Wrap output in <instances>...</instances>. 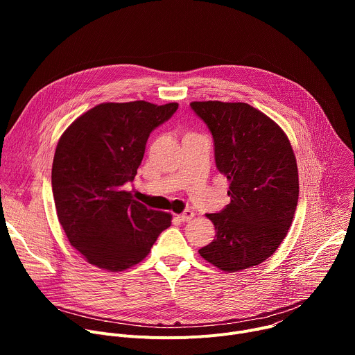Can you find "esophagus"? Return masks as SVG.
<instances>
[{"instance_id":"esophagus-1","label":"esophagus","mask_w":355,"mask_h":355,"mask_svg":"<svg viewBox=\"0 0 355 355\" xmlns=\"http://www.w3.org/2000/svg\"><path fill=\"white\" fill-rule=\"evenodd\" d=\"M195 216V214H193V211H185L184 214H181V215H178V218H180V220H182V222H189L192 218Z\"/></svg>"}]
</instances>
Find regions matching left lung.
Wrapping results in <instances>:
<instances>
[{
	"label": "left lung",
	"mask_w": 355,
	"mask_h": 355,
	"mask_svg": "<svg viewBox=\"0 0 355 355\" xmlns=\"http://www.w3.org/2000/svg\"><path fill=\"white\" fill-rule=\"evenodd\" d=\"M215 143V162L229 181L230 204L207 214L216 234L200 257L226 272L254 267L274 254L292 223L297 166L285 132L244 103L193 101Z\"/></svg>",
	"instance_id": "1"
}]
</instances>
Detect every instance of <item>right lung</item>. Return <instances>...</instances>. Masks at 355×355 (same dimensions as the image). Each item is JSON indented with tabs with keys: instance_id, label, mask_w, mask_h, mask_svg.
Returning a JSON list of instances; mask_svg holds the SVG:
<instances>
[{
	"instance_id": "obj_1",
	"label": "right lung",
	"mask_w": 355,
	"mask_h": 355,
	"mask_svg": "<svg viewBox=\"0 0 355 355\" xmlns=\"http://www.w3.org/2000/svg\"><path fill=\"white\" fill-rule=\"evenodd\" d=\"M178 104H99L62 135L52 166L59 222L89 264L112 272L146 259L171 214L150 209L123 189L133 181L151 130Z\"/></svg>"
}]
</instances>
